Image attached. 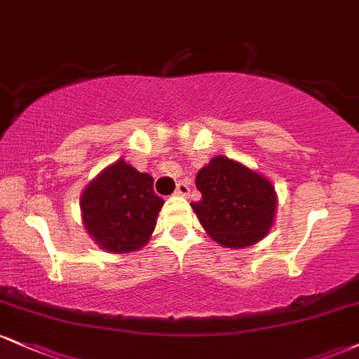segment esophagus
<instances>
[{
	"instance_id": "34e87169",
	"label": "esophagus",
	"mask_w": 359,
	"mask_h": 359,
	"mask_svg": "<svg viewBox=\"0 0 359 359\" xmlns=\"http://www.w3.org/2000/svg\"><path fill=\"white\" fill-rule=\"evenodd\" d=\"M175 194L177 196H189L191 194V189H189V185L185 182H179L177 184V189H175Z\"/></svg>"
}]
</instances>
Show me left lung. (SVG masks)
Segmentation results:
<instances>
[{
  "label": "left lung",
  "mask_w": 359,
  "mask_h": 359,
  "mask_svg": "<svg viewBox=\"0 0 359 359\" xmlns=\"http://www.w3.org/2000/svg\"><path fill=\"white\" fill-rule=\"evenodd\" d=\"M203 194L192 209L205 233L224 248H246L273 224L277 194L269 179L228 156H214L196 177Z\"/></svg>",
  "instance_id": "8db88e82"
}]
</instances>
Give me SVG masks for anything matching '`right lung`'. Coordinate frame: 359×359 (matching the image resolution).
Returning <instances> with one entry per match:
<instances>
[{
    "instance_id": "add662e5",
    "label": "right lung",
    "mask_w": 359,
    "mask_h": 359,
    "mask_svg": "<svg viewBox=\"0 0 359 359\" xmlns=\"http://www.w3.org/2000/svg\"><path fill=\"white\" fill-rule=\"evenodd\" d=\"M163 199L154 192V177L119 158L106 167L81 196L84 228L100 248L128 253L147 245Z\"/></svg>"
}]
</instances>
